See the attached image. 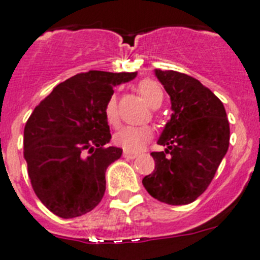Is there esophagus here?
Masks as SVG:
<instances>
[{
  "label": "esophagus",
  "instance_id": "1",
  "mask_svg": "<svg viewBox=\"0 0 260 260\" xmlns=\"http://www.w3.org/2000/svg\"><path fill=\"white\" fill-rule=\"evenodd\" d=\"M123 156H124V158H127V159H135L136 156H137V153H132V151L125 150L124 153H123Z\"/></svg>",
  "mask_w": 260,
  "mask_h": 260
}]
</instances>
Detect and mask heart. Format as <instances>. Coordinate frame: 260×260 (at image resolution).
<instances>
[{
	"label": "heart",
	"instance_id": "1",
	"mask_svg": "<svg viewBox=\"0 0 260 260\" xmlns=\"http://www.w3.org/2000/svg\"><path fill=\"white\" fill-rule=\"evenodd\" d=\"M139 92L144 101L153 109L160 106L163 101V90L156 81L151 79H145L139 84ZM105 119L109 124L116 125L119 121L118 105L116 98L110 97L105 105ZM153 137V129L150 127L142 125V127H132L127 125L123 127L114 136V142L128 151H139L150 141Z\"/></svg>",
	"mask_w": 260,
	"mask_h": 260
}]
</instances>
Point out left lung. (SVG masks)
<instances>
[{
  "label": "left lung",
  "instance_id": "8db88e82",
  "mask_svg": "<svg viewBox=\"0 0 260 260\" xmlns=\"http://www.w3.org/2000/svg\"><path fill=\"white\" fill-rule=\"evenodd\" d=\"M171 98L172 115L154 151L155 168L142 179L151 197L167 205L194 202L214 179L229 146V121L223 102L197 79L155 70Z\"/></svg>",
  "mask_w": 260,
  "mask_h": 260
}]
</instances>
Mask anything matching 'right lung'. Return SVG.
Wrapping results in <instances>:
<instances>
[{"label":"right lung","mask_w":260,"mask_h":260,"mask_svg":"<svg viewBox=\"0 0 260 260\" xmlns=\"http://www.w3.org/2000/svg\"><path fill=\"white\" fill-rule=\"evenodd\" d=\"M137 72L88 71L58 84L24 127V159L39 200L63 219L92 211L106 190V170L121 156L111 140L105 105L113 88Z\"/></svg>","instance_id":"1"}]
</instances>
